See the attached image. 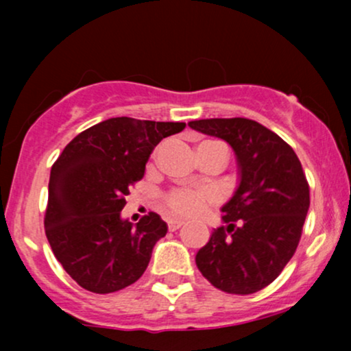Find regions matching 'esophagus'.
I'll use <instances>...</instances> for the list:
<instances>
[{
    "mask_svg": "<svg viewBox=\"0 0 351 351\" xmlns=\"http://www.w3.org/2000/svg\"><path fill=\"white\" fill-rule=\"evenodd\" d=\"M183 224H184V221H181V219H170L168 221V229H170V231H176V229H180Z\"/></svg>",
    "mask_w": 351,
    "mask_h": 351,
    "instance_id": "obj_1",
    "label": "esophagus"
}]
</instances>
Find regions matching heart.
Returning <instances> with one entry per match:
<instances>
[{
  "instance_id": "obj_1",
  "label": "heart",
  "mask_w": 351,
  "mask_h": 351,
  "mask_svg": "<svg viewBox=\"0 0 351 351\" xmlns=\"http://www.w3.org/2000/svg\"><path fill=\"white\" fill-rule=\"evenodd\" d=\"M199 145H221V147H224V145L219 142H203ZM209 199H211V195L206 191H196V189H188V188H176L165 195L163 203L168 211L173 213V215L188 217V216L198 215L199 211H203L204 206L209 203Z\"/></svg>"
}]
</instances>
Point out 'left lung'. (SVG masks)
Instances as JSON below:
<instances>
[{
    "label": "left lung",
    "instance_id": "1",
    "mask_svg": "<svg viewBox=\"0 0 351 351\" xmlns=\"http://www.w3.org/2000/svg\"><path fill=\"white\" fill-rule=\"evenodd\" d=\"M188 125L226 140L239 165V186L221 209L228 226L213 231L196 254V265L223 292L261 291L279 277L299 245L310 206L300 160L256 120L204 119Z\"/></svg>",
    "mask_w": 351,
    "mask_h": 351
}]
</instances>
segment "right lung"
<instances>
[{"label":"right lung","instance_id":"obj_1","mask_svg":"<svg viewBox=\"0 0 351 351\" xmlns=\"http://www.w3.org/2000/svg\"><path fill=\"white\" fill-rule=\"evenodd\" d=\"M184 127L115 117L80 132L52 165L44 229L56 259L80 287L110 293L142 277L167 223L148 213L134 226L120 211L153 148Z\"/></svg>","mask_w":351,"mask_h":351}]
</instances>
